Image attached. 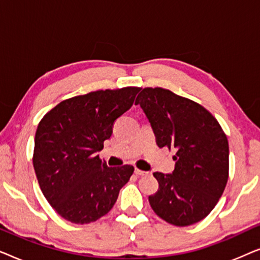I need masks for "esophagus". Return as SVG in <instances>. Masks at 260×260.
Returning <instances> with one entry per match:
<instances>
[{
    "label": "esophagus",
    "instance_id": "esophagus-1",
    "mask_svg": "<svg viewBox=\"0 0 260 260\" xmlns=\"http://www.w3.org/2000/svg\"><path fill=\"white\" fill-rule=\"evenodd\" d=\"M135 174H136V175H138V176H145V175H148V173L147 172H143V170H140V169H135Z\"/></svg>",
    "mask_w": 260,
    "mask_h": 260
}]
</instances>
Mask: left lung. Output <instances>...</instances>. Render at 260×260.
Wrapping results in <instances>:
<instances>
[{
	"label": "left lung",
	"instance_id": "8db88e82",
	"mask_svg": "<svg viewBox=\"0 0 260 260\" xmlns=\"http://www.w3.org/2000/svg\"><path fill=\"white\" fill-rule=\"evenodd\" d=\"M159 148L175 149L172 174L154 173L158 190L149 197L152 211L175 226L206 218L218 204L229 180V141L204 106L161 87L138 94Z\"/></svg>",
	"mask_w": 260,
	"mask_h": 260
}]
</instances>
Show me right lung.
I'll use <instances>...</instances> for the list:
<instances>
[{"mask_svg":"<svg viewBox=\"0 0 260 260\" xmlns=\"http://www.w3.org/2000/svg\"><path fill=\"white\" fill-rule=\"evenodd\" d=\"M140 90L130 86L77 95L59 103L39 123L35 174L46 200L67 221L83 225L108 214L133 175V166L109 168L97 152Z\"/></svg>","mask_w":260,"mask_h":260,"instance_id":"right-lung-1","label":"right lung"}]
</instances>
